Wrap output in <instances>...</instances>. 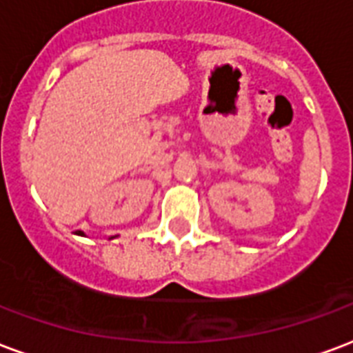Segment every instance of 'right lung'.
I'll list each match as a JSON object with an SVG mask.
<instances>
[{
  "label": "right lung",
  "instance_id": "right-lung-1",
  "mask_svg": "<svg viewBox=\"0 0 353 353\" xmlns=\"http://www.w3.org/2000/svg\"><path fill=\"white\" fill-rule=\"evenodd\" d=\"M78 234H80V236H83V234H82V232H78Z\"/></svg>",
  "mask_w": 353,
  "mask_h": 353
}]
</instances>
